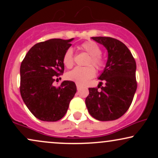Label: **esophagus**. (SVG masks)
Segmentation results:
<instances>
[{"instance_id":"obj_1","label":"esophagus","mask_w":158,"mask_h":158,"mask_svg":"<svg viewBox=\"0 0 158 158\" xmlns=\"http://www.w3.org/2000/svg\"><path fill=\"white\" fill-rule=\"evenodd\" d=\"M77 90H80L81 88V85L79 84H77Z\"/></svg>"}]
</instances>
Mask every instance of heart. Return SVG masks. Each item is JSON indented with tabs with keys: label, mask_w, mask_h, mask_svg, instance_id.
<instances>
[{
	"label": "heart",
	"mask_w": 158,
	"mask_h": 158,
	"mask_svg": "<svg viewBox=\"0 0 158 158\" xmlns=\"http://www.w3.org/2000/svg\"><path fill=\"white\" fill-rule=\"evenodd\" d=\"M80 48L86 52L88 55H90V58L87 62V64L89 66L83 67V68L77 67L73 70L68 72L66 77L69 80L75 81L77 84L83 85L95 76V69L93 66L95 67L99 70H102L106 65V61L101 55L102 50H101L100 47L95 41H85L80 45ZM62 61L66 68H72L74 63L73 49L68 48L65 51L63 56ZM90 64H92L93 66H91Z\"/></svg>",
	"instance_id": "b5f03b06"
}]
</instances>
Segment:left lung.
<instances>
[{
    "label": "left lung",
    "instance_id": "8db88e82",
    "mask_svg": "<svg viewBox=\"0 0 158 158\" xmlns=\"http://www.w3.org/2000/svg\"><path fill=\"white\" fill-rule=\"evenodd\" d=\"M108 50V61L99 79L97 88H90L85 99L88 112L100 121L115 120L128 110L137 90L136 62L128 48L119 40L110 37H92Z\"/></svg>",
    "mask_w": 158,
    "mask_h": 158
}]
</instances>
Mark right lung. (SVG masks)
Returning <instances> with one entry per match:
<instances>
[{
	"label": "right lung",
	"mask_w": 158,
	"mask_h": 158,
	"mask_svg": "<svg viewBox=\"0 0 158 158\" xmlns=\"http://www.w3.org/2000/svg\"><path fill=\"white\" fill-rule=\"evenodd\" d=\"M73 39H53L39 42L27 52L20 68V92L23 102L40 120L56 122L67 113L77 86L64 81L53 86L56 77L63 73L62 59Z\"/></svg>",
	"instance_id": "obj_1"
}]
</instances>
